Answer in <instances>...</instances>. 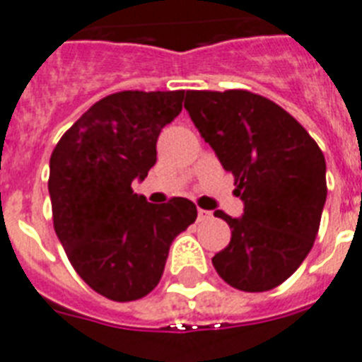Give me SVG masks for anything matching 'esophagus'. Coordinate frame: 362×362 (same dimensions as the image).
<instances>
[{"label":"esophagus","mask_w":362,"mask_h":362,"mask_svg":"<svg viewBox=\"0 0 362 362\" xmlns=\"http://www.w3.org/2000/svg\"><path fill=\"white\" fill-rule=\"evenodd\" d=\"M211 211H205V209H198V221L199 222H205V221H209L211 218Z\"/></svg>","instance_id":"1"}]
</instances>
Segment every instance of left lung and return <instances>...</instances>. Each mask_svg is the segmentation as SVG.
<instances>
[{
	"label": "left lung",
	"instance_id": "left-lung-1",
	"mask_svg": "<svg viewBox=\"0 0 362 362\" xmlns=\"http://www.w3.org/2000/svg\"><path fill=\"white\" fill-rule=\"evenodd\" d=\"M185 108L235 177L243 215L215 211L231 241L215 254L222 280L241 291H267L296 273L320 230L327 198L322 149L273 100L250 91H187Z\"/></svg>",
	"mask_w": 362,
	"mask_h": 362
}]
</instances>
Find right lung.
Wrapping results in <instances>:
<instances>
[{
	"mask_svg": "<svg viewBox=\"0 0 362 362\" xmlns=\"http://www.w3.org/2000/svg\"><path fill=\"white\" fill-rule=\"evenodd\" d=\"M185 91H121L95 103L50 157L54 230L80 279L112 300H136L158 284L173 239L198 216L187 198L149 204L134 194L157 163L158 134Z\"/></svg>",
	"mask_w": 362,
	"mask_h": 362,
	"instance_id": "1",
	"label": "right lung"
}]
</instances>
